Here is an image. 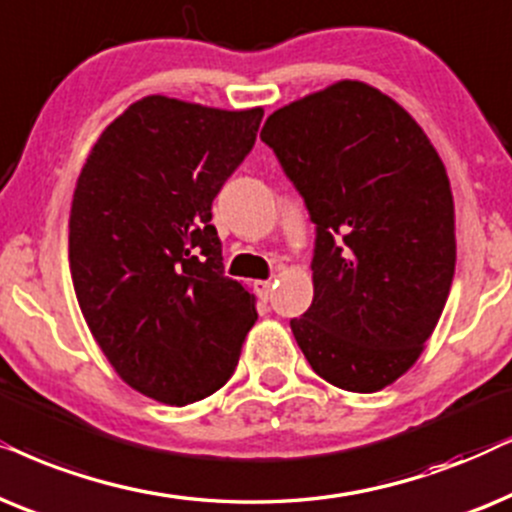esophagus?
I'll return each instance as SVG.
<instances>
[{
	"label": "esophagus",
	"mask_w": 512,
	"mask_h": 512,
	"mask_svg": "<svg viewBox=\"0 0 512 512\" xmlns=\"http://www.w3.org/2000/svg\"><path fill=\"white\" fill-rule=\"evenodd\" d=\"M252 288H255V292L260 295V299L267 302V299H271V292H274V283H271V281H255V283H252Z\"/></svg>",
	"instance_id": "obj_1"
}]
</instances>
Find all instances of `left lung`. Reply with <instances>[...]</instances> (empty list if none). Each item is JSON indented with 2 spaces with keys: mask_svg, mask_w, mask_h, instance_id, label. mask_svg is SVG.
<instances>
[{
  "mask_svg": "<svg viewBox=\"0 0 512 512\" xmlns=\"http://www.w3.org/2000/svg\"><path fill=\"white\" fill-rule=\"evenodd\" d=\"M262 142L311 222L313 302L290 327L313 372L372 393L417 363L454 278V201L421 126L363 81H337L267 119Z\"/></svg>",
  "mask_w": 512,
  "mask_h": 512,
  "instance_id": "1",
  "label": "left lung"
}]
</instances>
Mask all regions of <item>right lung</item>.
Here are the masks:
<instances>
[{"instance_id": "right-lung-1", "label": "right lung", "mask_w": 512, "mask_h": 512, "mask_svg": "<svg viewBox=\"0 0 512 512\" xmlns=\"http://www.w3.org/2000/svg\"><path fill=\"white\" fill-rule=\"evenodd\" d=\"M262 107L133 102L81 168L70 271L95 342L128 386L189 405L234 374L255 297L224 276L213 201L255 145Z\"/></svg>"}]
</instances>
